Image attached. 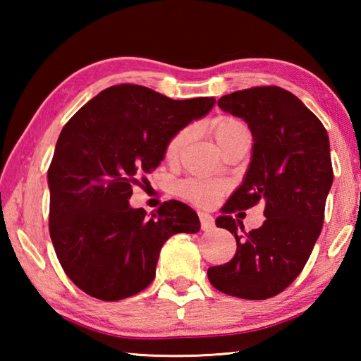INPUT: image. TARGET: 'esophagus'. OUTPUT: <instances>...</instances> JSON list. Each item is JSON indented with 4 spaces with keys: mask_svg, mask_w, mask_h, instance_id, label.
<instances>
[{
    "mask_svg": "<svg viewBox=\"0 0 361 361\" xmlns=\"http://www.w3.org/2000/svg\"><path fill=\"white\" fill-rule=\"evenodd\" d=\"M199 219H200V229L202 231H210L215 228V219H213L212 215L204 212H199Z\"/></svg>",
    "mask_w": 361,
    "mask_h": 361,
    "instance_id": "esophagus-1",
    "label": "esophagus"
}]
</instances>
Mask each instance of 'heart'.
<instances>
[{"mask_svg": "<svg viewBox=\"0 0 361 361\" xmlns=\"http://www.w3.org/2000/svg\"><path fill=\"white\" fill-rule=\"evenodd\" d=\"M212 133L215 137L219 148L226 149L231 143L243 135H250V130L245 122L232 118V116H221L216 118L212 124ZM192 129L185 127L175 133L169 140L166 146V159L169 162H175L180 157L181 151L185 149L189 140H191ZM228 191V185L218 180H205V178H186L176 185V192L188 202H192L200 207H209L215 204L221 195Z\"/></svg>", "mask_w": 361, "mask_h": 361, "instance_id": "b5f03b06", "label": "heart"}]
</instances>
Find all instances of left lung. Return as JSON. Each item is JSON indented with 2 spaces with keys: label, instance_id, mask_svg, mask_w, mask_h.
Listing matches in <instances>:
<instances>
[{
  "label": "left lung",
  "instance_id": "obj_1",
  "mask_svg": "<svg viewBox=\"0 0 361 361\" xmlns=\"http://www.w3.org/2000/svg\"><path fill=\"white\" fill-rule=\"evenodd\" d=\"M218 106L245 121L255 143L245 180L216 218L218 228L234 234L237 252L207 276L224 295L267 299L301 274L322 232L333 185L328 132L296 95L277 85L237 90ZM259 202L267 221L247 233L230 213Z\"/></svg>",
  "mask_w": 361,
  "mask_h": 361
}]
</instances>
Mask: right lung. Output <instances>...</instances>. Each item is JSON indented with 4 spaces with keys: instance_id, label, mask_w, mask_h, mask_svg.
I'll return each instance as SVG.
<instances>
[{
    "instance_id": "add662e5",
    "label": "right lung",
    "mask_w": 361,
    "mask_h": 361,
    "mask_svg": "<svg viewBox=\"0 0 361 361\" xmlns=\"http://www.w3.org/2000/svg\"><path fill=\"white\" fill-rule=\"evenodd\" d=\"M213 105V97L173 100L119 84L66 122L47 170L49 234L79 290L102 301L137 295L154 280L167 239L200 229L197 213L180 200L148 218L129 199L132 186L161 164L169 140Z\"/></svg>"
}]
</instances>
